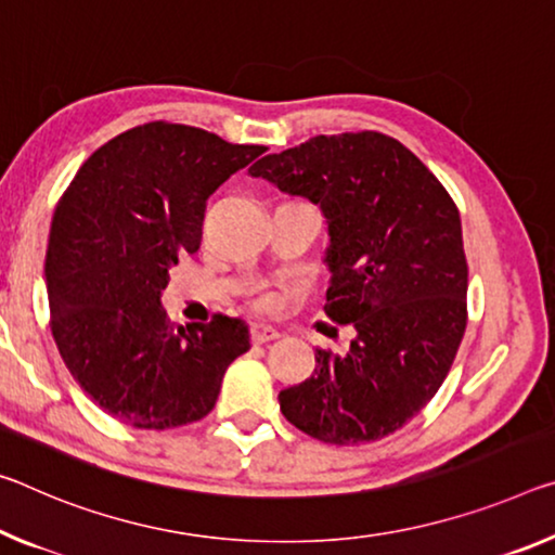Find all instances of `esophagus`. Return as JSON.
I'll use <instances>...</instances> for the list:
<instances>
[{"label": "esophagus", "instance_id": "esophagus-1", "mask_svg": "<svg viewBox=\"0 0 555 555\" xmlns=\"http://www.w3.org/2000/svg\"><path fill=\"white\" fill-rule=\"evenodd\" d=\"M279 336L281 333L276 328H271V325H261V323L251 325V343H257V346H261V343H269V340H276Z\"/></svg>", "mask_w": 555, "mask_h": 555}]
</instances>
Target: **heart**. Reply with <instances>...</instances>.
Returning a JSON list of instances; mask_svg holds the SVG:
<instances>
[{"label": "heart", "instance_id": "1", "mask_svg": "<svg viewBox=\"0 0 555 555\" xmlns=\"http://www.w3.org/2000/svg\"><path fill=\"white\" fill-rule=\"evenodd\" d=\"M257 306H259V309H271V306H274V294H269V292L259 294L257 296Z\"/></svg>", "mask_w": 555, "mask_h": 555}]
</instances>
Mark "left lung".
<instances>
[{
  "instance_id": "obj_1",
  "label": "left lung",
  "mask_w": 555,
  "mask_h": 555,
  "mask_svg": "<svg viewBox=\"0 0 555 555\" xmlns=\"http://www.w3.org/2000/svg\"><path fill=\"white\" fill-rule=\"evenodd\" d=\"M321 207L331 244L323 311L356 338L315 348L309 380L279 392L284 417L325 444L375 442L420 415L467 328V257L450 192L390 135H315L249 167Z\"/></svg>"
}]
</instances>
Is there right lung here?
<instances>
[{
  "label": "right lung",
  "mask_w": 555,
  "mask_h": 555,
  "mask_svg": "<svg viewBox=\"0 0 555 555\" xmlns=\"http://www.w3.org/2000/svg\"><path fill=\"white\" fill-rule=\"evenodd\" d=\"M267 147L202 128L145 122L101 145L59 199L47 249L51 333L74 380L138 429L209 415L249 328L215 313L175 325L160 306L170 269L202 242L212 192Z\"/></svg>",
  "instance_id": "right-lung-1"
}]
</instances>
